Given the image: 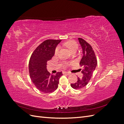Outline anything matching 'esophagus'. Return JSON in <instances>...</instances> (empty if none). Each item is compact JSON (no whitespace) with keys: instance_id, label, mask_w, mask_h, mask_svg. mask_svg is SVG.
I'll list each match as a JSON object with an SVG mask.
<instances>
[{"instance_id":"1","label":"esophagus","mask_w":124,"mask_h":124,"mask_svg":"<svg viewBox=\"0 0 124 124\" xmlns=\"http://www.w3.org/2000/svg\"><path fill=\"white\" fill-rule=\"evenodd\" d=\"M63 74H70V73L69 72H67V71H63Z\"/></svg>"}]
</instances>
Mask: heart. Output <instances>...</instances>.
<instances>
[{"instance_id": "1", "label": "heart", "mask_w": 124, "mask_h": 124, "mask_svg": "<svg viewBox=\"0 0 124 124\" xmlns=\"http://www.w3.org/2000/svg\"><path fill=\"white\" fill-rule=\"evenodd\" d=\"M63 44L65 46L68 48L71 52H72L74 51H77L78 47V45L77 43L76 42V41L73 40L68 41H67V42L63 43ZM59 46L56 47V48L55 50V53H54L55 55H57L59 53Z\"/></svg>"}]
</instances>
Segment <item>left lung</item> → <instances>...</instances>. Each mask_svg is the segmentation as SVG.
I'll return each mask as SVG.
<instances>
[{"mask_svg":"<svg viewBox=\"0 0 124 124\" xmlns=\"http://www.w3.org/2000/svg\"><path fill=\"white\" fill-rule=\"evenodd\" d=\"M78 39L83 51V57L80 62V65L83 67L81 71L83 77L78 78L77 82L71 84V87L75 89L82 88L87 85L97 65V57L92 46L82 38H78Z\"/></svg>","mask_w":124,"mask_h":124,"instance_id":"1","label":"left lung"}]
</instances>
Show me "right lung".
I'll return each instance as SVG.
<instances>
[{
	"label": "right lung",
	"instance_id": "1",
	"mask_svg": "<svg viewBox=\"0 0 124 124\" xmlns=\"http://www.w3.org/2000/svg\"><path fill=\"white\" fill-rule=\"evenodd\" d=\"M61 40L47 39L33 52L29 62V72L33 84L39 91L51 93L57 88L59 80L62 75L58 72L51 74L46 69L47 62L54 56L55 50Z\"/></svg>",
	"mask_w": 124,
	"mask_h": 124
}]
</instances>
